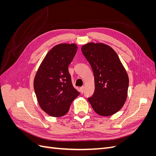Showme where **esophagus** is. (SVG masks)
<instances>
[{
    "label": "esophagus",
    "instance_id": "34e87169",
    "mask_svg": "<svg viewBox=\"0 0 156 156\" xmlns=\"http://www.w3.org/2000/svg\"><path fill=\"white\" fill-rule=\"evenodd\" d=\"M80 90H81V92H82V93H83V92H84V87H81V88H80Z\"/></svg>",
    "mask_w": 156,
    "mask_h": 156
}]
</instances>
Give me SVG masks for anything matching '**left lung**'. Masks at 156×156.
Here are the masks:
<instances>
[{
  "mask_svg": "<svg viewBox=\"0 0 156 156\" xmlns=\"http://www.w3.org/2000/svg\"><path fill=\"white\" fill-rule=\"evenodd\" d=\"M81 51L91 66L95 81V90L88 101L98 115L115 114L124 105L129 86L128 75L119 56L102 43H88Z\"/></svg>",
  "mask_w": 156,
  "mask_h": 156,
  "instance_id": "left-lung-1",
  "label": "left lung"
}]
</instances>
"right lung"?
Returning a JSON list of instances; mask_svg holds the SVG:
<instances>
[{
	"label": "right lung",
	"instance_id": "obj_1",
	"mask_svg": "<svg viewBox=\"0 0 156 156\" xmlns=\"http://www.w3.org/2000/svg\"><path fill=\"white\" fill-rule=\"evenodd\" d=\"M77 50L75 44L55 45L46 55L35 75L34 88L37 100L41 109L51 116L65 115L79 95L68 71Z\"/></svg>",
	"mask_w": 156,
	"mask_h": 156
}]
</instances>
